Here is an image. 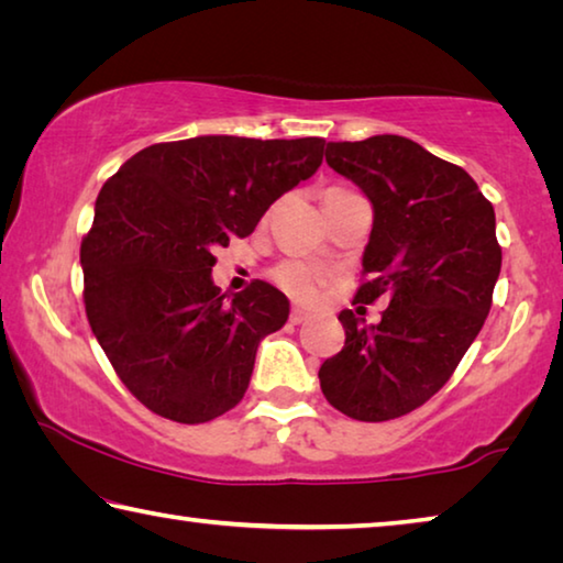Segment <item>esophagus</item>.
Listing matches in <instances>:
<instances>
[{
    "mask_svg": "<svg viewBox=\"0 0 563 563\" xmlns=\"http://www.w3.org/2000/svg\"><path fill=\"white\" fill-rule=\"evenodd\" d=\"M308 318H310L308 310H302V308H292L290 310V322H295V325H300V322H305Z\"/></svg>",
    "mask_w": 563,
    "mask_h": 563,
    "instance_id": "esophagus-1",
    "label": "esophagus"
}]
</instances>
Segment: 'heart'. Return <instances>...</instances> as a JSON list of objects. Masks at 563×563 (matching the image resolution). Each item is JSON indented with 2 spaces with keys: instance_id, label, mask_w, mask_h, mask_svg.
Here are the masks:
<instances>
[{
  "instance_id": "b5f03b06",
  "label": "heart",
  "mask_w": 563,
  "mask_h": 563,
  "mask_svg": "<svg viewBox=\"0 0 563 563\" xmlns=\"http://www.w3.org/2000/svg\"><path fill=\"white\" fill-rule=\"evenodd\" d=\"M328 273L320 265L305 263V261H285L273 271V280L280 290H285L295 300L308 302L318 295V290L325 283Z\"/></svg>"
}]
</instances>
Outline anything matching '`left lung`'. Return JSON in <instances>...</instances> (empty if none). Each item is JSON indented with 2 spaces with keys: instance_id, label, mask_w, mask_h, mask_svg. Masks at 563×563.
I'll use <instances>...</instances> for the list:
<instances>
[{
  "instance_id": "8db88e82",
  "label": "left lung",
  "mask_w": 563,
  "mask_h": 563,
  "mask_svg": "<svg viewBox=\"0 0 563 563\" xmlns=\"http://www.w3.org/2000/svg\"><path fill=\"white\" fill-rule=\"evenodd\" d=\"M325 161L375 208L352 302L387 308L369 328L340 312L345 347L322 362L320 387L342 415L387 422L440 393L489 316L501 271L494 208L464 168L405 136L328 144Z\"/></svg>"
}]
</instances>
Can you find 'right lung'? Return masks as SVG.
Segmentation results:
<instances>
[{
    "label": "right lung",
    "instance_id": "1",
    "mask_svg": "<svg viewBox=\"0 0 563 563\" xmlns=\"http://www.w3.org/2000/svg\"><path fill=\"white\" fill-rule=\"evenodd\" d=\"M325 141L196 136L131 156L97 198L81 241L84 308L129 393L166 419L201 424L241 402L258 342L288 298L253 280L216 288V247L253 233L322 164Z\"/></svg>",
    "mask_w": 563,
    "mask_h": 563
}]
</instances>
